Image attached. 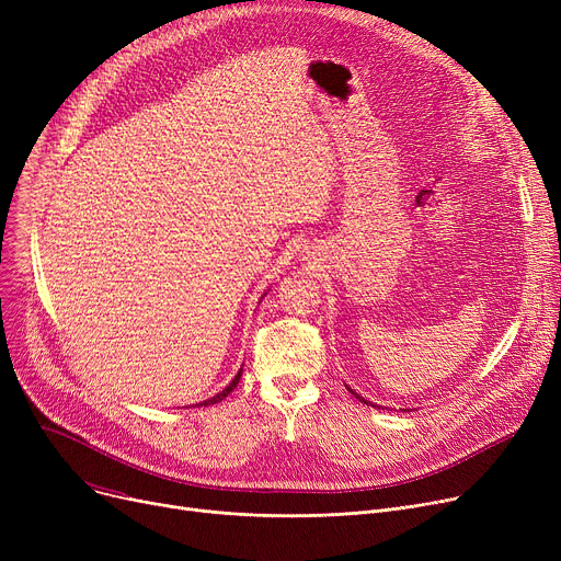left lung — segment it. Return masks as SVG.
<instances>
[{"label": "left lung", "instance_id": "obj_1", "mask_svg": "<svg viewBox=\"0 0 561 561\" xmlns=\"http://www.w3.org/2000/svg\"><path fill=\"white\" fill-rule=\"evenodd\" d=\"M350 393H352V396H355V398H357V400H359V402H364V404H370V402H368V400H364V398H362V396H357V393H355V391H352V389H350ZM373 407H375V404H373Z\"/></svg>", "mask_w": 561, "mask_h": 561}]
</instances>
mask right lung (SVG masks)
Here are the masks:
<instances>
[{
	"mask_svg": "<svg viewBox=\"0 0 561 561\" xmlns=\"http://www.w3.org/2000/svg\"><path fill=\"white\" fill-rule=\"evenodd\" d=\"M241 375H243V370H239V375H236L233 379H231V385L227 387V389H222L218 396H214L211 400H204V402H199V404H204V407H209V404H216V402H220L222 398H227L233 389H236V385H239V379H241Z\"/></svg>",
	"mask_w": 561,
	"mask_h": 561,
	"instance_id": "obj_1",
	"label": "right lung"
}]
</instances>
